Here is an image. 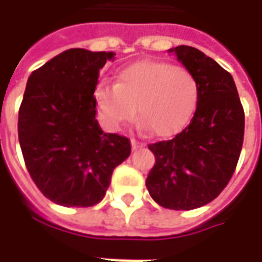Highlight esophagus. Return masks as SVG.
Here are the masks:
<instances>
[{
    "label": "esophagus",
    "mask_w": 262,
    "mask_h": 262,
    "mask_svg": "<svg viewBox=\"0 0 262 262\" xmlns=\"http://www.w3.org/2000/svg\"><path fill=\"white\" fill-rule=\"evenodd\" d=\"M131 146H133V150H137V148L143 147L144 144H143V143H138L137 140H134V138H133V140H131Z\"/></svg>",
    "instance_id": "obj_1"
}]
</instances>
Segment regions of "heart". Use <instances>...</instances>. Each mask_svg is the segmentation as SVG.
I'll use <instances>...</instances> for the list:
<instances>
[{
  "label": "heart",
  "mask_w": 262,
  "mask_h": 262,
  "mask_svg": "<svg viewBox=\"0 0 262 262\" xmlns=\"http://www.w3.org/2000/svg\"><path fill=\"white\" fill-rule=\"evenodd\" d=\"M200 81L185 67L144 59L124 67L115 84H100L95 103L109 129H119L137 114L157 137H173L195 114Z\"/></svg>",
  "instance_id": "heart-1"
}]
</instances>
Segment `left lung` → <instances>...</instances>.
Wrapping results in <instances>:
<instances>
[{
	"label": "left lung",
	"instance_id": "1",
	"mask_svg": "<svg viewBox=\"0 0 262 262\" xmlns=\"http://www.w3.org/2000/svg\"><path fill=\"white\" fill-rule=\"evenodd\" d=\"M200 81L189 125L172 140L148 148L156 157L146 179L151 198L170 210L208 204L226 188L244 144L245 114L233 77L192 46L169 49Z\"/></svg>",
	"mask_w": 262,
	"mask_h": 262
}]
</instances>
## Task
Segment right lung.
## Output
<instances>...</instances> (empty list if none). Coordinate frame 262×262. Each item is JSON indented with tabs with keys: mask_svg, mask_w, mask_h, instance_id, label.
I'll use <instances>...</instances> for the list:
<instances>
[{
	"mask_svg": "<svg viewBox=\"0 0 262 262\" xmlns=\"http://www.w3.org/2000/svg\"><path fill=\"white\" fill-rule=\"evenodd\" d=\"M114 52L73 48L35 70L18 111V141L40 192L64 207L100 203L112 172L131 153L126 137L96 119L99 71Z\"/></svg>",
	"mask_w": 262,
	"mask_h": 262,
	"instance_id": "1",
	"label": "right lung"
}]
</instances>
